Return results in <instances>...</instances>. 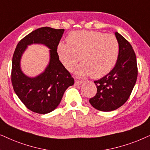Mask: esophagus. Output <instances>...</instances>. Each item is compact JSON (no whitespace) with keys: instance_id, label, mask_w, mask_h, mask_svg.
<instances>
[{"instance_id":"obj_1","label":"esophagus","mask_w":150,"mask_h":150,"mask_svg":"<svg viewBox=\"0 0 150 150\" xmlns=\"http://www.w3.org/2000/svg\"><path fill=\"white\" fill-rule=\"evenodd\" d=\"M82 83H83L82 80H77V79H75V86H79V85L81 84Z\"/></svg>"}]
</instances>
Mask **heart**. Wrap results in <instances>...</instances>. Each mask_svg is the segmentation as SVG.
Masks as SVG:
<instances>
[{
  "instance_id": "obj_1",
  "label": "heart",
  "mask_w": 150,
  "mask_h": 150,
  "mask_svg": "<svg viewBox=\"0 0 150 150\" xmlns=\"http://www.w3.org/2000/svg\"><path fill=\"white\" fill-rule=\"evenodd\" d=\"M67 44L59 42L57 47L59 60L68 71L76 70L79 77L91 75L93 78H101L108 74L118 61L120 47L112 34H104L97 31H72L67 35Z\"/></svg>"
}]
</instances>
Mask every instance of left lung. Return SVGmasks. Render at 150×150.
Masks as SVG:
<instances>
[{
	"label": "left lung",
	"mask_w": 150,
	"mask_h": 150,
	"mask_svg": "<svg viewBox=\"0 0 150 150\" xmlns=\"http://www.w3.org/2000/svg\"><path fill=\"white\" fill-rule=\"evenodd\" d=\"M115 36L120 47L118 61L108 74L94 81L97 93L89 99L95 109L103 112L115 110L126 102L138 75L137 57L132 47L118 32Z\"/></svg>",
	"instance_id": "obj_1"
}]
</instances>
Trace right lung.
<instances>
[{
	"instance_id": "1",
	"label": "right lung",
	"mask_w": 150,
	"mask_h": 150,
	"mask_svg": "<svg viewBox=\"0 0 150 150\" xmlns=\"http://www.w3.org/2000/svg\"><path fill=\"white\" fill-rule=\"evenodd\" d=\"M64 29L45 27L35 29L18 43L12 58L11 83L18 98L28 109L38 114L54 110L74 79L59 61L57 47ZM43 43L50 49V62L45 72L31 79L21 72L19 61L27 45Z\"/></svg>"
}]
</instances>
